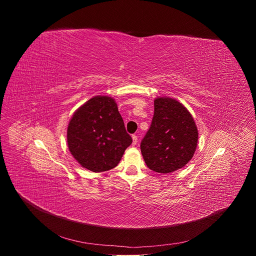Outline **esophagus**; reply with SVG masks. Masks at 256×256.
Segmentation results:
<instances>
[{"mask_svg": "<svg viewBox=\"0 0 256 256\" xmlns=\"http://www.w3.org/2000/svg\"><path fill=\"white\" fill-rule=\"evenodd\" d=\"M132 144H136V142H138V136L132 134Z\"/></svg>", "mask_w": 256, "mask_h": 256, "instance_id": "obj_1", "label": "esophagus"}]
</instances>
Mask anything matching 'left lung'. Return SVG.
<instances>
[{"label":"left lung","instance_id":"obj_1","mask_svg":"<svg viewBox=\"0 0 256 256\" xmlns=\"http://www.w3.org/2000/svg\"><path fill=\"white\" fill-rule=\"evenodd\" d=\"M198 140L196 122L180 102L156 98L149 130L140 142L147 166L158 173H170L186 166L192 158Z\"/></svg>","mask_w":256,"mask_h":256}]
</instances>
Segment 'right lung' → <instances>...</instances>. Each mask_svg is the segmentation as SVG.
I'll list each match as a JSON object with an SVG mask.
<instances>
[{
  "mask_svg": "<svg viewBox=\"0 0 256 256\" xmlns=\"http://www.w3.org/2000/svg\"><path fill=\"white\" fill-rule=\"evenodd\" d=\"M68 147L78 163L93 172L118 166L132 142L114 98L95 96L82 105L68 126Z\"/></svg>",
  "mask_w": 256,
  "mask_h": 256,
  "instance_id": "1",
  "label": "right lung"
}]
</instances>
